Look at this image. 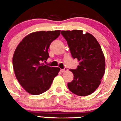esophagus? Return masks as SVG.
<instances>
[{
    "mask_svg": "<svg viewBox=\"0 0 121 121\" xmlns=\"http://www.w3.org/2000/svg\"><path fill=\"white\" fill-rule=\"evenodd\" d=\"M67 70H68V68H67V67H65L64 69H61V70H60V71H61L62 73H64V72H65V71H67Z\"/></svg>",
    "mask_w": 121,
    "mask_h": 121,
    "instance_id": "obj_1",
    "label": "esophagus"
}]
</instances>
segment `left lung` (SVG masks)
Listing matches in <instances>:
<instances>
[{"instance_id": "1", "label": "left lung", "mask_w": 121, "mask_h": 121, "mask_svg": "<svg viewBox=\"0 0 121 121\" xmlns=\"http://www.w3.org/2000/svg\"><path fill=\"white\" fill-rule=\"evenodd\" d=\"M82 30L62 31L71 56L79 62L76 69H71L74 79L67 84L75 95L85 96L93 93L100 84L105 73V57L98 40Z\"/></svg>"}]
</instances>
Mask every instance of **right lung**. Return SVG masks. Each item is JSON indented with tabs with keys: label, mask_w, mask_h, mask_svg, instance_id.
<instances>
[{
	"label": "right lung",
	"mask_w": 121,
	"mask_h": 121,
	"mask_svg": "<svg viewBox=\"0 0 121 121\" xmlns=\"http://www.w3.org/2000/svg\"><path fill=\"white\" fill-rule=\"evenodd\" d=\"M60 31H41L31 33L18 45L13 57L17 79L29 93L38 95L50 88L60 68L43 62L49 58L48 50Z\"/></svg>",
	"instance_id": "1"
}]
</instances>
